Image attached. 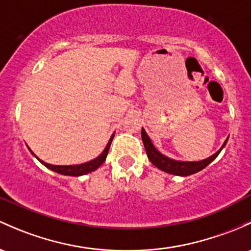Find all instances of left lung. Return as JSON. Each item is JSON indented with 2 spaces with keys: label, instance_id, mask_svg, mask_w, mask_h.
<instances>
[{
  "label": "left lung",
  "instance_id": "8db88e82",
  "mask_svg": "<svg viewBox=\"0 0 251 251\" xmlns=\"http://www.w3.org/2000/svg\"><path fill=\"white\" fill-rule=\"evenodd\" d=\"M142 141H143L144 148H146L148 159L150 160V162H151L155 167H157L159 170L163 171V172L168 174H173V176H191V174L200 172L203 168L207 167L212 161H214L216 159V156L220 154L221 150L225 148L226 143H227L228 141V137L226 138V141L224 142L223 146H221L220 149H219L215 154H213L212 156L201 161H180L166 156V155H163L162 152H160L159 150L155 148L151 139L149 138V136H148L144 128H142Z\"/></svg>",
  "mask_w": 251,
  "mask_h": 251
}]
</instances>
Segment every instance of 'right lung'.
<instances>
[{"instance_id": "add662e5", "label": "right lung", "mask_w": 251, "mask_h": 251, "mask_svg": "<svg viewBox=\"0 0 251 251\" xmlns=\"http://www.w3.org/2000/svg\"><path fill=\"white\" fill-rule=\"evenodd\" d=\"M113 138H114V133L112 134V137H110L109 141H108L107 146H105L103 151H102L101 154H100L99 156L96 157V159H94V160H91V161H88V162L80 163V165H66V166L50 165V163H47V162H44V161H42L41 159H38V157H37L36 155L33 154L32 151H31L30 148H28V150H30L31 154H32L33 156H35L36 159L42 163V165H44L47 168L51 170L52 172H56V173H59V174H62V176H84V174H88V173H90V172H94V171H96L97 168H99L100 166H101L102 163L104 162L105 159H107V155H108V151H109V147H110V143H112Z\"/></svg>"}]
</instances>
